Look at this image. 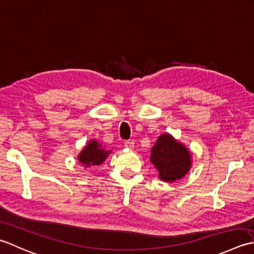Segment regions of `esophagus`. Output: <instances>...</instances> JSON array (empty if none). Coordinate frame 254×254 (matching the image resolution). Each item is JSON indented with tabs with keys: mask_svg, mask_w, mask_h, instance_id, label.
I'll list each match as a JSON object with an SVG mask.
<instances>
[{
	"mask_svg": "<svg viewBox=\"0 0 254 254\" xmlns=\"http://www.w3.org/2000/svg\"><path fill=\"white\" fill-rule=\"evenodd\" d=\"M124 146H125L128 149H133L134 142L132 140H127V141H125V144H124Z\"/></svg>",
	"mask_w": 254,
	"mask_h": 254,
	"instance_id": "1",
	"label": "esophagus"
}]
</instances>
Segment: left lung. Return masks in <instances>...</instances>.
<instances>
[{"label": "left lung", "mask_w": 254, "mask_h": 254, "mask_svg": "<svg viewBox=\"0 0 254 254\" xmlns=\"http://www.w3.org/2000/svg\"><path fill=\"white\" fill-rule=\"evenodd\" d=\"M150 161L158 170L159 178L164 182L182 179L192 167L190 152L182 142L162 133L151 149Z\"/></svg>", "instance_id": "obj_1"}]
</instances>
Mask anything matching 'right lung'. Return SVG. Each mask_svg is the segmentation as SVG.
<instances>
[{"label":"right lung","instance_id":"add662e5","mask_svg":"<svg viewBox=\"0 0 254 254\" xmlns=\"http://www.w3.org/2000/svg\"><path fill=\"white\" fill-rule=\"evenodd\" d=\"M111 153L110 150H105L102 147V143L92 139L87 142L86 146L77 156V160L84 165L85 168L92 167V165H100L105 161L108 154Z\"/></svg>","mask_w":254,"mask_h":254}]
</instances>
